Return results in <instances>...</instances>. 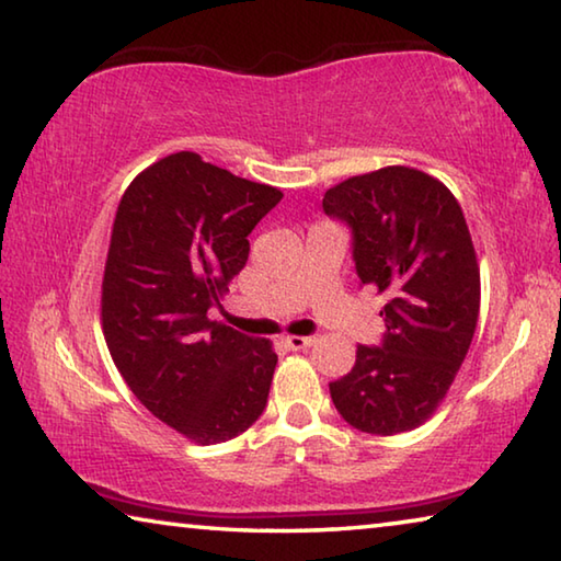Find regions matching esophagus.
I'll list each match as a JSON object with an SVG mask.
<instances>
[{"label": "esophagus", "instance_id": "34e87169", "mask_svg": "<svg viewBox=\"0 0 561 561\" xmlns=\"http://www.w3.org/2000/svg\"><path fill=\"white\" fill-rule=\"evenodd\" d=\"M317 339H311V336H287L284 339V346L287 348H291V351H304V348H309L311 344H314Z\"/></svg>", "mask_w": 561, "mask_h": 561}]
</instances>
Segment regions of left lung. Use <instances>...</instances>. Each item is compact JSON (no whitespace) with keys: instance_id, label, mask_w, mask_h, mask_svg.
<instances>
[{"instance_id":"left-lung-1","label":"left lung","mask_w":561,"mask_h":561,"mask_svg":"<svg viewBox=\"0 0 561 561\" xmlns=\"http://www.w3.org/2000/svg\"><path fill=\"white\" fill-rule=\"evenodd\" d=\"M321 205L354 232L360 284L388 297L383 344L356 348L331 401L356 431H413L448 396L478 327L480 267L462 207L438 178L405 165L348 178Z\"/></svg>"}]
</instances>
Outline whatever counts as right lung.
Wrapping results in <instances>:
<instances>
[{
    "label": "right lung",
    "mask_w": 561,
    "mask_h": 561,
    "mask_svg": "<svg viewBox=\"0 0 561 561\" xmlns=\"http://www.w3.org/2000/svg\"><path fill=\"white\" fill-rule=\"evenodd\" d=\"M282 197L180 150L133 178L118 203L103 336L138 401L195 445L234 438L267 405L272 341L217 324L207 309L230 291L250 254L247 234Z\"/></svg>",
    "instance_id": "1"
}]
</instances>
